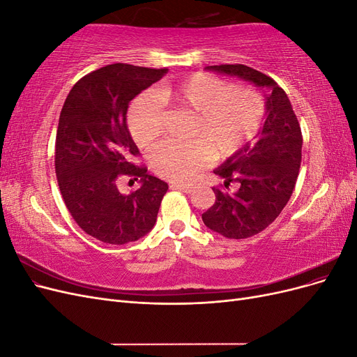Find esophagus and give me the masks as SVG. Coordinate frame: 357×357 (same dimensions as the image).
I'll return each mask as SVG.
<instances>
[{
  "mask_svg": "<svg viewBox=\"0 0 357 357\" xmlns=\"http://www.w3.org/2000/svg\"><path fill=\"white\" fill-rule=\"evenodd\" d=\"M171 189L181 190L185 193H190L193 190V186L192 185H181V183H174V185H171Z\"/></svg>",
  "mask_w": 357,
  "mask_h": 357,
  "instance_id": "esophagus-1",
  "label": "esophagus"
}]
</instances>
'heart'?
Returning <instances> with one entry per match:
<instances>
[{"instance_id": "1", "label": "heart", "mask_w": 357, "mask_h": 357, "mask_svg": "<svg viewBox=\"0 0 357 357\" xmlns=\"http://www.w3.org/2000/svg\"><path fill=\"white\" fill-rule=\"evenodd\" d=\"M156 96L137 98L128 113V126L139 147L152 146L164 132L165 109L197 113L190 142H165L150 155L158 176L189 181L214 158H231L261 131L266 104L256 91L208 73H193L177 83L164 84Z\"/></svg>"}]
</instances>
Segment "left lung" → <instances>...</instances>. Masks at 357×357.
<instances>
[{
  "label": "left lung",
  "mask_w": 357,
  "mask_h": 357,
  "mask_svg": "<svg viewBox=\"0 0 357 357\" xmlns=\"http://www.w3.org/2000/svg\"><path fill=\"white\" fill-rule=\"evenodd\" d=\"M210 71L236 75L268 88L266 121L256 144L248 143L214 174L225 178V188L236 181L240 189L229 193L213 188L215 202L202 214L207 228L226 238L241 240L266 229L294 193L302 159V134L286 92L266 74L243 63L207 67Z\"/></svg>",
  "instance_id": "8db88e82"
}]
</instances>
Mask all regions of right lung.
<instances>
[{
	"label": "right lung",
	"instance_id": "add662e5",
	"mask_svg": "<svg viewBox=\"0 0 357 357\" xmlns=\"http://www.w3.org/2000/svg\"><path fill=\"white\" fill-rule=\"evenodd\" d=\"M165 73L112 63L86 74L63 102L55 144L59 190L75 223L102 243L137 241L156 223L168 185L131 162L139 152L128 131L126 112ZM125 175L142 183L128 196L116 188Z\"/></svg>",
	"mask_w": 357,
	"mask_h": 357
}]
</instances>
